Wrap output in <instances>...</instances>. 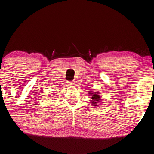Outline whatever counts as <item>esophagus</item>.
<instances>
[{"label":"esophagus","mask_w":154,"mask_h":154,"mask_svg":"<svg viewBox=\"0 0 154 154\" xmlns=\"http://www.w3.org/2000/svg\"><path fill=\"white\" fill-rule=\"evenodd\" d=\"M75 85V82H69V86H73Z\"/></svg>","instance_id":"34e87169"}]
</instances>
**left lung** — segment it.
Returning a JSON list of instances; mask_svg holds the SVG:
<instances>
[{"mask_svg": "<svg viewBox=\"0 0 154 154\" xmlns=\"http://www.w3.org/2000/svg\"><path fill=\"white\" fill-rule=\"evenodd\" d=\"M90 96H91V98H92V100H91V105H92L93 106H98V105L97 104V102H100L102 100V99L100 98V96L99 95L100 92H98V91H95V92H92V90H90L88 92Z\"/></svg>", "mask_w": 154, "mask_h": 154, "instance_id": "1", "label": "left lung"}]
</instances>
